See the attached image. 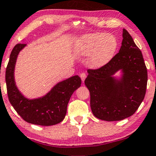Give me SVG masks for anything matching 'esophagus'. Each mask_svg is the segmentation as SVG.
<instances>
[{
    "label": "esophagus",
    "instance_id": "34e87169",
    "mask_svg": "<svg viewBox=\"0 0 156 156\" xmlns=\"http://www.w3.org/2000/svg\"><path fill=\"white\" fill-rule=\"evenodd\" d=\"M80 77H81L82 81L84 82V80H85V78H86V74H85V73H82V74H80Z\"/></svg>",
    "mask_w": 156,
    "mask_h": 156
}]
</instances>
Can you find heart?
<instances>
[{
    "label": "heart",
    "instance_id": "b5f03b06",
    "mask_svg": "<svg viewBox=\"0 0 156 156\" xmlns=\"http://www.w3.org/2000/svg\"><path fill=\"white\" fill-rule=\"evenodd\" d=\"M118 48L116 37L111 34H86L73 42L72 51L78 56H87V66L98 69L111 60Z\"/></svg>",
    "mask_w": 156,
    "mask_h": 156
}]
</instances>
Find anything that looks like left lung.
I'll list each match as a JSON object with an SVG mask.
<instances>
[{
  "instance_id": "obj_1",
  "label": "left lung",
  "mask_w": 156,
  "mask_h": 156,
  "mask_svg": "<svg viewBox=\"0 0 156 156\" xmlns=\"http://www.w3.org/2000/svg\"><path fill=\"white\" fill-rule=\"evenodd\" d=\"M122 37L119 53L101 68L87 70L84 81L93 115L107 122L133 115L143 102L147 87V71L142 52L125 29ZM117 72L120 73L119 76Z\"/></svg>"
}]
</instances>
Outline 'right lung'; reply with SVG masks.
Returning a JSON list of instances; mask_svg holds the SVG:
<instances>
[{"mask_svg":"<svg viewBox=\"0 0 156 156\" xmlns=\"http://www.w3.org/2000/svg\"><path fill=\"white\" fill-rule=\"evenodd\" d=\"M26 45H15L9 58L5 71L9 101L19 116L27 122L40 126L58 124L65 118L71 96L81 86V79L75 75L58 82L45 95L32 99L26 98L17 87L14 77L17 58Z\"/></svg>","mask_w":156,"mask_h":156,"instance_id":"add662e5","label":"right lung"}]
</instances>
